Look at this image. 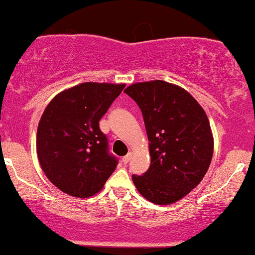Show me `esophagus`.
<instances>
[{
  "instance_id": "esophagus-1",
  "label": "esophagus",
  "mask_w": 255,
  "mask_h": 255,
  "mask_svg": "<svg viewBox=\"0 0 255 255\" xmlns=\"http://www.w3.org/2000/svg\"><path fill=\"white\" fill-rule=\"evenodd\" d=\"M130 158H131V154H130V153H128L127 155H125V157L122 158V162H124L125 165L128 164V162H129V160H130Z\"/></svg>"
}]
</instances>
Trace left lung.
Wrapping results in <instances>:
<instances>
[{
    "label": "left lung",
    "mask_w": 255,
    "mask_h": 255,
    "mask_svg": "<svg viewBox=\"0 0 255 255\" xmlns=\"http://www.w3.org/2000/svg\"><path fill=\"white\" fill-rule=\"evenodd\" d=\"M125 93L142 113L151 154L148 170L131 176L134 185L152 203H174L196 188L209 168L214 152L209 120L188 91L171 83H135Z\"/></svg>",
    "instance_id": "1"
}]
</instances>
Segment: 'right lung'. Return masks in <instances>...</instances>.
<instances>
[{"mask_svg":"<svg viewBox=\"0 0 255 255\" xmlns=\"http://www.w3.org/2000/svg\"><path fill=\"white\" fill-rule=\"evenodd\" d=\"M126 84L82 83L61 91L46 107L36 133V153L46 177L73 197L103 188L118 159L109 153L100 120Z\"/></svg>","mask_w":255,"mask_h":255,"instance_id":"1","label":"right lung"}]
</instances>
